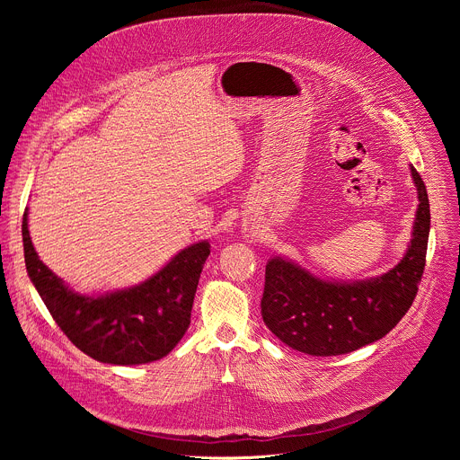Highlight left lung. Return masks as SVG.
Returning <instances> with one entry per match:
<instances>
[{
	"instance_id": "obj_1",
	"label": "left lung",
	"mask_w": 460,
	"mask_h": 460,
	"mask_svg": "<svg viewBox=\"0 0 460 460\" xmlns=\"http://www.w3.org/2000/svg\"><path fill=\"white\" fill-rule=\"evenodd\" d=\"M419 194L411 242L387 273L355 282L322 280L291 260L275 256L266 266L261 318L289 348L333 357L351 353L385 337L411 307L426 266L429 200L411 165Z\"/></svg>"
}]
</instances>
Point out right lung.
I'll list each match as a JSON object with an SVG mask.
<instances>
[{
    "mask_svg": "<svg viewBox=\"0 0 460 460\" xmlns=\"http://www.w3.org/2000/svg\"><path fill=\"white\" fill-rule=\"evenodd\" d=\"M22 234L31 282L67 339L91 358L137 366L164 358L185 335L194 293L211 252L208 240L181 249L146 282L105 295H80L40 260L27 213Z\"/></svg>",
    "mask_w": 460,
    "mask_h": 460,
    "instance_id": "add662e5",
    "label": "right lung"
}]
</instances>
